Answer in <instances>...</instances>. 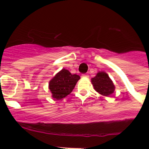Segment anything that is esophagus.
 I'll list each match as a JSON object with an SVG mask.
<instances>
[{"instance_id": "esophagus-1", "label": "esophagus", "mask_w": 149, "mask_h": 149, "mask_svg": "<svg viewBox=\"0 0 149 149\" xmlns=\"http://www.w3.org/2000/svg\"><path fill=\"white\" fill-rule=\"evenodd\" d=\"M82 77H88V75L87 74H82Z\"/></svg>"}]
</instances>
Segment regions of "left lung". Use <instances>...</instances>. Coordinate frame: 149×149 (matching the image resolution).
Returning <instances> with one entry per match:
<instances>
[{
	"mask_svg": "<svg viewBox=\"0 0 149 149\" xmlns=\"http://www.w3.org/2000/svg\"><path fill=\"white\" fill-rule=\"evenodd\" d=\"M91 83L97 92L104 96H109L114 92L115 86L109 76L104 72H100L91 79Z\"/></svg>",
	"mask_w": 149,
	"mask_h": 149,
	"instance_id": "left-lung-1",
	"label": "left lung"
}]
</instances>
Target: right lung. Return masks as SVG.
<instances>
[{"instance_id": "add662e5", "label": "right lung", "mask_w": 149, "mask_h": 149, "mask_svg": "<svg viewBox=\"0 0 149 149\" xmlns=\"http://www.w3.org/2000/svg\"><path fill=\"white\" fill-rule=\"evenodd\" d=\"M80 76L76 74H71L65 69H63L49 81V88L52 94V97L55 100L64 98L70 94Z\"/></svg>"}]
</instances>
